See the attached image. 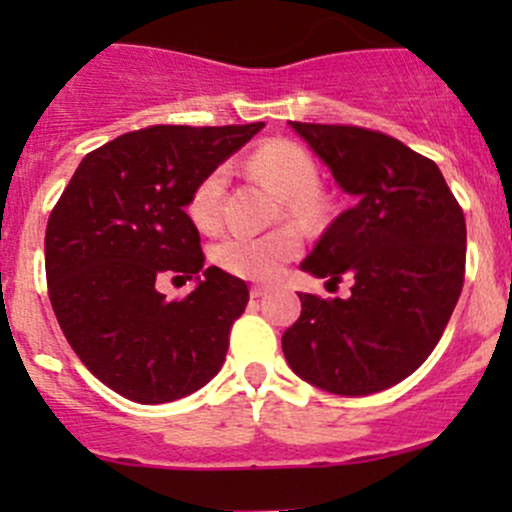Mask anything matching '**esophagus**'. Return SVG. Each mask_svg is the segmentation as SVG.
<instances>
[{
    "label": "esophagus",
    "instance_id": "obj_1",
    "mask_svg": "<svg viewBox=\"0 0 512 512\" xmlns=\"http://www.w3.org/2000/svg\"><path fill=\"white\" fill-rule=\"evenodd\" d=\"M250 294L255 299H260V297H267V294H270V287H262V285H255L250 289Z\"/></svg>",
    "mask_w": 512,
    "mask_h": 512
}]
</instances>
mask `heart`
Returning a JSON list of instances; mask_svg holds the SVG:
<instances>
[{"label":"heart","mask_w":512,"mask_h":512,"mask_svg":"<svg viewBox=\"0 0 512 512\" xmlns=\"http://www.w3.org/2000/svg\"><path fill=\"white\" fill-rule=\"evenodd\" d=\"M247 168L252 175L267 180L285 198V205L294 218L314 220L322 215L324 203L319 198L317 160L299 143L265 141L250 153ZM227 190V168L215 165L195 183L188 200V215L200 230H218L223 223V205ZM299 232L292 227L250 235L230 232L213 247V257L225 272L245 280H272L289 260L299 255Z\"/></svg>","instance_id":"obj_1"}]
</instances>
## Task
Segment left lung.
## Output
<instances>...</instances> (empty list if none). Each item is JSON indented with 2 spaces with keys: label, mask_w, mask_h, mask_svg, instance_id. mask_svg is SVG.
<instances>
[{
  "label": "left lung",
  "mask_w": 512,
  "mask_h": 512,
  "mask_svg": "<svg viewBox=\"0 0 512 512\" xmlns=\"http://www.w3.org/2000/svg\"><path fill=\"white\" fill-rule=\"evenodd\" d=\"M289 126L354 195L304 272L352 280L349 299L299 294L302 314L282 334L297 376L339 396L384 391L436 349L466 275V218L431 158L361 126Z\"/></svg>",
  "instance_id": "obj_1"
}]
</instances>
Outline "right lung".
<instances>
[{
	"instance_id": "1",
	"label": "right lung",
	"mask_w": 512,
	"mask_h": 512,
	"mask_svg": "<svg viewBox=\"0 0 512 512\" xmlns=\"http://www.w3.org/2000/svg\"><path fill=\"white\" fill-rule=\"evenodd\" d=\"M245 126H148L86 153L46 225V285L66 342L108 389L168 404L223 366L250 289L220 267L183 300L155 289L203 269L200 232L185 213L195 183L245 146Z\"/></svg>"
}]
</instances>
